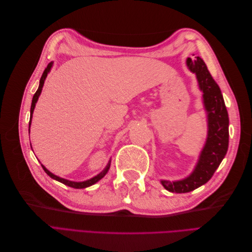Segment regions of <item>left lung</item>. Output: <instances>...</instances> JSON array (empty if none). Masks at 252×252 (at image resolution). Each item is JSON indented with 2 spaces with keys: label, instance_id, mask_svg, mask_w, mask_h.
I'll return each instance as SVG.
<instances>
[{
  "label": "left lung",
  "instance_id": "1",
  "mask_svg": "<svg viewBox=\"0 0 252 252\" xmlns=\"http://www.w3.org/2000/svg\"><path fill=\"white\" fill-rule=\"evenodd\" d=\"M186 64L188 69L195 74L199 88L203 93L208 130L193 171L179 181L161 180V184L166 190L175 193L190 192L206 184L223 161L229 143V118L219 85L212 79L207 66L200 57L187 58Z\"/></svg>",
  "mask_w": 252,
  "mask_h": 252
}]
</instances>
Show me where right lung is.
Wrapping results in <instances>:
<instances>
[{
  "instance_id": "right-lung-1",
  "label": "right lung",
  "mask_w": 252,
  "mask_h": 252,
  "mask_svg": "<svg viewBox=\"0 0 252 252\" xmlns=\"http://www.w3.org/2000/svg\"><path fill=\"white\" fill-rule=\"evenodd\" d=\"M52 65H53V62H50V63L48 64V66H47L46 69L44 70V72H43V74H42V77H41V80H40V85H39V88H37L36 93L34 94V95H33V97H32V108H30L29 132H30V125H32V113H33V110H34V107H35V104H36L37 100H39V96H40V94H41V93H42V89H43V86H44V82H45V80H46V77H47V74L49 73L50 69L52 68ZM110 163H111V159H109L108 164L106 165L105 168H104L100 173H98L97 175H95V177L91 178V179H89V180H87V181H83V182H73V181H69V180H66V179H63V178H60V177H58V175H56V174H53L52 172H50V171H49V170H48V169L46 168V167H45L44 165H42V167H43L44 171L46 172L51 179L56 180V181H58V182H60V183H63V184H65V185H67V186H69V187L77 188V189H82V188H87V187H89V186H91V185H94V184H95L96 182H98V181H100L101 179H103V178L105 177V175H106V173L108 172L109 168H110Z\"/></svg>"
}]
</instances>
